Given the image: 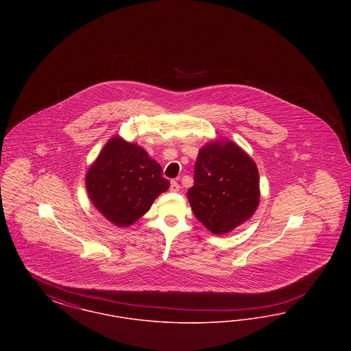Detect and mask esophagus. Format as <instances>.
<instances>
[{
  "instance_id": "1",
  "label": "esophagus",
  "mask_w": 351,
  "mask_h": 351,
  "mask_svg": "<svg viewBox=\"0 0 351 351\" xmlns=\"http://www.w3.org/2000/svg\"><path fill=\"white\" fill-rule=\"evenodd\" d=\"M169 189H171V192H179V191H180V185H179L178 182L172 180L171 185H169Z\"/></svg>"
}]
</instances>
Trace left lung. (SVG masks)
<instances>
[{
  "mask_svg": "<svg viewBox=\"0 0 351 351\" xmlns=\"http://www.w3.org/2000/svg\"><path fill=\"white\" fill-rule=\"evenodd\" d=\"M193 180L188 200L193 215L213 234L232 232L258 208V168L232 141H215L201 147Z\"/></svg>",
  "mask_w": 351,
  "mask_h": 351,
  "instance_id": "obj_1",
  "label": "left lung"
}]
</instances>
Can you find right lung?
<instances>
[{"label":"right lung","instance_id":"obj_1","mask_svg":"<svg viewBox=\"0 0 351 351\" xmlns=\"http://www.w3.org/2000/svg\"><path fill=\"white\" fill-rule=\"evenodd\" d=\"M160 165L141 146L114 136L85 176L88 196L104 217L126 228L142 217L169 188Z\"/></svg>","mask_w":351,"mask_h":351}]
</instances>
